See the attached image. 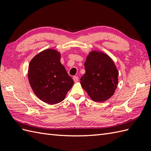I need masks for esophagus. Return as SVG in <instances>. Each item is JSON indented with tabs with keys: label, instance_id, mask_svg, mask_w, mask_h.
Wrapping results in <instances>:
<instances>
[{
	"label": "esophagus",
	"instance_id": "obj_1",
	"mask_svg": "<svg viewBox=\"0 0 151 151\" xmlns=\"http://www.w3.org/2000/svg\"><path fill=\"white\" fill-rule=\"evenodd\" d=\"M73 80H74V82H77L78 81V76H73Z\"/></svg>",
	"mask_w": 151,
	"mask_h": 151
}]
</instances>
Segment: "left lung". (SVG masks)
Listing matches in <instances>:
<instances>
[{"instance_id":"obj_1","label":"left lung","mask_w":151,"mask_h":151,"mask_svg":"<svg viewBox=\"0 0 151 151\" xmlns=\"http://www.w3.org/2000/svg\"><path fill=\"white\" fill-rule=\"evenodd\" d=\"M86 73L80 83L91 98L103 102L114 94L118 83L119 73L110 58L105 53L92 52L84 64Z\"/></svg>"}]
</instances>
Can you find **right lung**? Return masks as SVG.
I'll use <instances>...</instances> for the list:
<instances>
[{
    "instance_id": "add662e5",
    "label": "right lung",
    "mask_w": 151,
    "mask_h": 151,
    "mask_svg": "<svg viewBox=\"0 0 151 151\" xmlns=\"http://www.w3.org/2000/svg\"><path fill=\"white\" fill-rule=\"evenodd\" d=\"M60 53L48 49L30 61L28 77L37 98L48 104L63 101L74 82L60 62Z\"/></svg>"
}]
</instances>
